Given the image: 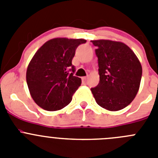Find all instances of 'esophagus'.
Returning a JSON list of instances; mask_svg holds the SVG:
<instances>
[{"label":"esophagus","instance_id":"1","mask_svg":"<svg viewBox=\"0 0 158 158\" xmlns=\"http://www.w3.org/2000/svg\"><path fill=\"white\" fill-rule=\"evenodd\" d=\"M81 80L83 84H86V82H87V77H83Z\"/></svg>","mask_w":158,"mask_h":158}]
</instances>
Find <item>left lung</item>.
<instances>
[{
    "instance_id": "1",
    "label": "left lung",
    "mask_w": 158,
    "mask_h": 158,
    "mask_svg": "<svg viewBox=\"0 0 158 158\" xmlns=\"http://www.w3.org/2000/svg\"><path fill=\"white\" fill-rule=\"evenodd\" d=\"M98 58L100 82L91 91L98 105L119 111L129 105L139 92L142 68L134 51L121 42L93 40Z\"/></svg>"
}]
</instances>
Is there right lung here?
Masks as SVG:
<instances>
[{
	"instance_id": "obj_1",
	"label": "right lung",
	"mask_w": 158,
	"mask_h": 158,
	"mask_svg": "<svg viewBox=\"0 0 158 158\" xmlns=\"http://www.w3.org/2000/svg\"><path fill=\"white\" fill-rule=\"evenodd\" d=\"M83 39L55 38L46 42L31 62L26 80L32 99L47 111H57L72 100L73 95L81 84L80 77L73 76L72 59Z\"/></svg>"
}]
</instances>
